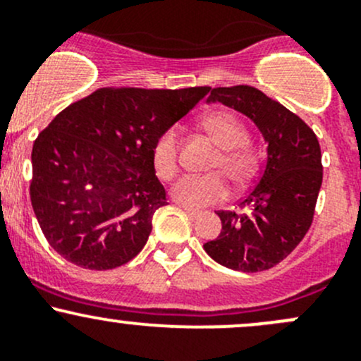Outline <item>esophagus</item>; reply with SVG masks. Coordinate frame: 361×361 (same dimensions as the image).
Wrapping results in <instances>:
<instances>
[{"label":"esophagus","mask_w":361,"mask_h":361,"mask_svg":"<svg viewBox=\"0 0 361 361\" xmlns=\"http://www.w3.org/2000/svg\"><path fill=\"white\" fill-rule=\"evenodd\" d=\"M182 210H184L185 214H188L191 219H195V217L200 216V210H195V209H189V207H182Z\"/></svg>","instance_id":"1"}]
</instances>
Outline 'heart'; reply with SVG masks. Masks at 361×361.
Segmentation results:
<instances>
[{"instance_id": "1", "label": "heart", "mask_w": 361, "mask_h": 361, "mask_svg": "<svg viewBox=\"0 0 361 361\" xmlns=\"http://www.w3.org/2000/svg\"><path fill=\"white\" fill-rule=\"evenodd\" d=\"M202 126L221 147V154L212 169L228 173L231 180L242 184L251 179L255 172V158L244 147L247 131L230 114H210L202 121ZM179 128L170 126L158 135L152 144V165L161 179H172L179 170ZM230 192L223 173L207 176H184L173 184L172 198L185 207H205L224 200Z\"/></svg>"}]
</instances>
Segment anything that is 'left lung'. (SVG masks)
Wrapping results in <instances>:
<instances>
[{
	"label": "left lung",
	"instance_id": "obj_1",
	"mask_svg": "<svg viewBox=\"0 0 361 361\" xmlns=\"http://www.w3.org/2000/svg\"><path fill=\"white\" fill-rule=\"evenodd\" d=\"M216 102L255 123L267 144V161L240 202L251 214L219 210L223 230L203 249L226 269L262 272L283 262L310 228L323 182L319 142L300 117L251 85L212 89L207 103Z\"/></svg>",
	"mask_w": 361,
	"mask_h": 361
}]
</instances>
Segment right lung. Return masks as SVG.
Masks as SVG:
<instances>
[{
	"label": "right lung",
	"mask_w": 361,
	"mask_h": 361,
	"mask_svg": "<svg viewBox=\"0 0 361 361\" xmlns=\"http://www.w3.org/2000/svg\"><path fill=\"white\" fill-rule=\"evenodd\" d=\"M210 87L98 89L59 112L31 152L30 195L58 255L89 270L133 259L166 205L152 144Z\"/></svg>",
	"instance_id": "1"
}]
</instances>
